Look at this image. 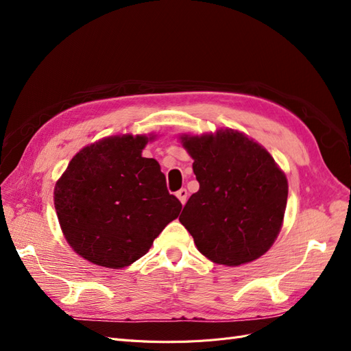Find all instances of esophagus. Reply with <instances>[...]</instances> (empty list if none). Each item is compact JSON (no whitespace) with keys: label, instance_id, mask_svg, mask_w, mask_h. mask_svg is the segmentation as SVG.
Wrapping results in <instances>:
<instances>
[{"label":"esophagus","instance_id":"obj_1","mask_svg":"<svg viewBox=\"0 0 351 351\" xmlns=\"http://www.w3.org/2000/svg\"><path fill=\"white\" fill-rule=\"evenodd\" d=\"M187 195H189V193H187V190H186V189H180L178 192L176 193V196L180 199V202H182L183 205L186 204V200H187Z\"/></svg>","mask_w":351,"mask_h":351}]
</instances>
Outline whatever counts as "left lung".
Returning a JSON list of instances; mask_svg holds the SVG:
<instances>
[{
  "label": "left lung",
  "mask_w": 351,
  "mask_h": 351,
  "mask_svg": "<svg viewBox=\"0 0 351 351\" xmlns=\"http://www.w3.org/2000/svg\"><path fill=\"white\" fill-rule=\"evenodd\" d=\"M180 141L193 158L199 190L180 222L205 258L240 267L261 258L277 240L289 196L282 169L262 145L226 127Z\"/></svg>",
  "instance_id": "8db88e82"
}]
</instances>
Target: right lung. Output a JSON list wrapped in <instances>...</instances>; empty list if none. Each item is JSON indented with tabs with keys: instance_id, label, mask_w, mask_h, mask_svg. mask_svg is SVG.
<instances>
[{
	"instance_id": "right-lung-1",
	"label": "right lung",
	"mask_w": 351,
	"mask_h": 351,
	"mask_svg": "<svg viewBox=\"0 0 351 351\" xmlns=\"http://www.w3.org/2000/svg\"><path fill=\"white\" fill-rule=\"evenodd\" d=\"M155 134H117L84 146L57 180L54 205L62 236L79 256L121 269L149 252L182 210L165 176L142 151Z\"/></svg>"
}]
</instances>
